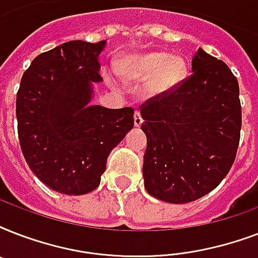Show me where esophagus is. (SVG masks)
Wrapping results in <instances>:
<instances>
[{
  "instance_id": "obj_1",
  "label": "esophagus",
  "mask_w": 258,
  "mask_h": 258,
  "mask_svg": "<svg viewBox=\"0 0 258 258\" xmlns=\"http://www.w3.org/2000/svg\"><path fill=\"white\" fill-rule=\"evenodd\" d=\"M142 123H143V119H142L141 112L135 111V113H134V124H135V127H141Z\"/></svg>"
}]
</instances>
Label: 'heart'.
I'll use <instances>...</instances> for the list:
<instances>
[{
    "label": "heart",
    "instance_id": "heart-1",
    "mask_svg": "<svg viewBox=\"0 0 258 258\" xmlns=\"http://www.w3.org/2000/svg\"><path fill=\"white\" fill-rule=\"evenodd\" d=\"M121 78L130 82H147L146 91L151 96H165L179 88L187 79V61L180 56L154 50L127 54L119 66Z\"/></svg>",
    "mask_w": 258,
    "mask_h": 258
}]
</instances>
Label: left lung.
Wrapping results in <instances>:
<instances>
[{"mask_svg": "<svg viewBox=\"0 0 258 258\" xmlns=\"http://www.w3.org/2000/svg\"><path fill=\"white\" fill-rule=\"evenodd\" d=\"M191 72L176 91L150 99L141 109L145 188L169 204L192 202L216 188L240 142V88L232 71L198 48Z\"/></svg>", "mask_w": 258, "mask_h": 258, "instance_id": "1", "label": "left lung"}]
</instances>
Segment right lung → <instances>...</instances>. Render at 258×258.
<instances>
[{
    "mask_svg": "<svg viewBox=\"0 0 258 258\" xmlns=\"http://www.w3.org/2000/svg\"><path fill=\"white\" fill-rule=\"evenodd\" d=\"M107 41L64 42L38 54L17 93L18 139L42 183L67 196L100 184L109 153L134 127V109L91 104Z\"/></svg>",
    "mask_w": 258,
    "mask_h": 258,
    "instance_id": "1",
    "label": "right lung"
}]
</instances>
